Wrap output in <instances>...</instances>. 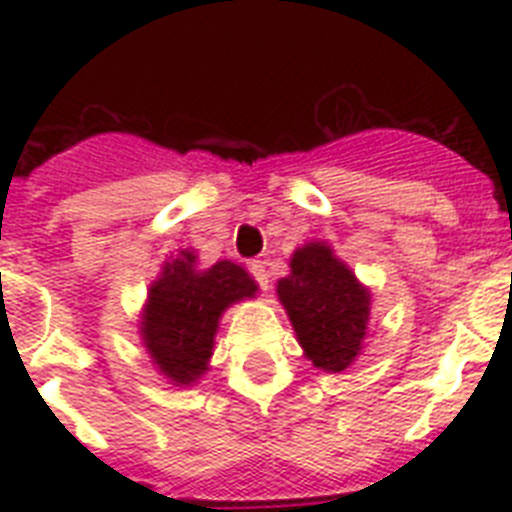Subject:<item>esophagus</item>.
<instances>
[{
    "instance_id": "obj_1",
    "label": "esophagus",
    "mask_w": 512,
    "mask_h": 512,
    "mask_svg": "<svg viewBox=\"0 0 512 512\" xmlns=\"http://www.w3.org/2000/svg\"><path fill=\"white\" fill-rule=\"evenodd\" d=\"M251 274L256 277V282H259L261 289H269V271H266V264L264 261H251Z\"/></svg>"
}]
</instances>
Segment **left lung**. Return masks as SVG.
<instances>
[{
	"instance_id": "left-lung-1",
	"label": "left lung",
	"mask_w": 512,
	"mask_h": 512,
	"mask_svg": "<svg viewBox=\"0 0 512 512\" xmlns=\"http://www.w3.org/2000/svg\"><path fill=\"white\" fill-rule=\"evenodd\" d=\"M277 297L312 366L341 374L359 359L369 338L372 292L330 243L295 248L289 274L277 282Z\"/></svg>"
}]
</instances>
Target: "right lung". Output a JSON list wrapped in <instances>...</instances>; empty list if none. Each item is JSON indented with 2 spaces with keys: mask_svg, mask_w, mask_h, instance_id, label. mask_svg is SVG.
Returning a JSON list of instances; mask_svg holds the SVG:
<instances>
[{
  "mask_svg": "<svg viewBox=\"0 0 512 512\" xmlns=\"http://www.w3.org/2000/svg\"><path fill=\"white\" fill-rule=\"evenodd\" d=\"M197 261L194 248L169 256L140 307V343L156 372L174 387H194L210 372L223 312L259 292L243 266L223 259L200 269Z\"/></svg>",
  "mask_w": 512,
  "mask_h": 512,
  "instance_id": "right-lung-1",
  "label": "right lung"
}]
</instances>
